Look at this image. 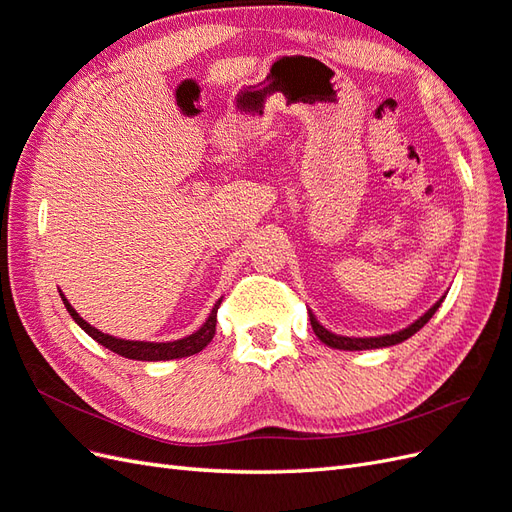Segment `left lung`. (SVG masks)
<instances>
[{"mask_svg": "<svg viewBox=\"0 0 512 512\" xmlns=\"http://www.w3.org/2000/svg\"><path fill=\"white\" fill-rule=\"evenodd\" d=\"M446 299V294L433 303L427 312L416 318L412 324H408L406 329L395 331V333H386V335H378V337H346V335H337L331 333L329 329H324L322 324L318 322V318L314 316L312 309H307L309 312V320H312V329L318 335V339L322 344H327L329 348H337V350H374V348H389V346H397L401 342H406L408 337H412L416 331H421L425 324L431 320V316L438 312V307L442 305V301Z\"/></svg>", "mask_w": 512, "mask_h": 512, "instance_id": "left-lung-1", "label": "left lung"}]
</instances>
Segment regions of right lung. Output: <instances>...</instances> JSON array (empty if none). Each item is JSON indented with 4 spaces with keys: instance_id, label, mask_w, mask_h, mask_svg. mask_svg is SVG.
<instances>
[{
    "instance_id": "add662e5",
    "label": "right lung",
    "mask_w": 512,
    "mask_h": 512,
    "mask_svg": "<svg viewBox=\"0 0 512 512\" xmlns=\"http://www.w3.org/2000/svg\"><path fill=\"white\" fill-rule=\"evenodd\" d=\"M59 294H61V301H64V305L68 309V314L91 339H96L100 346L108 348L119 356H126V359H132V361H170V359H183V356H192V354L200 352L215 335V322H218V309L222 303V299L215 301L209 318L203 322V327L194 331L192 335L175 339V342H134V339L113 337V335L98 331L96 327H91L89 322H85L79 314H76V309L68 303L64 292L59 290Z\"/></svg>"
}]
</instances>
